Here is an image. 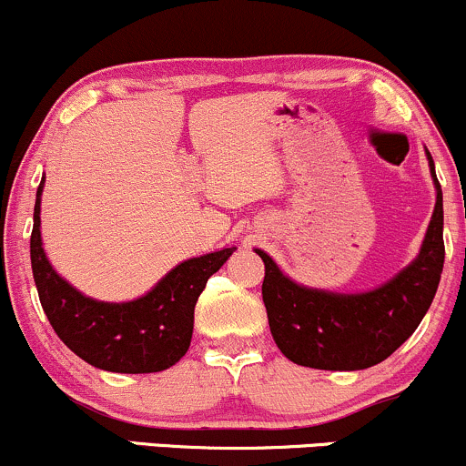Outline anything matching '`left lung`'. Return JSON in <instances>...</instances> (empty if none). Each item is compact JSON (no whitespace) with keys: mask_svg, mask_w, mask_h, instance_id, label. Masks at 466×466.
I'll list each match as a JSON object with an SVG mask.
<instances>
[{"mask_svg":"<svg viewBox=\"0 0 466 466\" xmlns=\"http://www.w3.org/2000/svg\"><path fill=\"white\" fill-rule=\"evenodd\" d=\"M436 206L420 251L383 285L337 293L291 280L263 249V302L271 335L287 360L318 370H363L388 360L419 329L436 296L445 263L442 190L434 159L425 148Z\"/></svg>","mask_w":466,"mask_h":466,"instance_id":"8db88e82","label":"left lung"}]
</instances>
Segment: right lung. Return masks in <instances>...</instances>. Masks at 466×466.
Listing matches in <instances>:
<instances>
[{"mask_svg": "<svg viewBox=\"0 0 466 466\" xmlns=\"http://www.w3.org/2000/svg\"><path fill=\"white\" fill-rule=\"evenodd\" d=\"M36 188L30 260L41 307L55 333L74 355L106 372L147 374L175 366L188 352L195 304L208 278L217 274L237 248L175 265L157 285L129 302H103L72 287L47 260L41 240V195Z\"/></svg>", "mask_w": 466, "mask_h": 466, "instance_id": "obj_1", "label": "right lung"}]
</instances>
